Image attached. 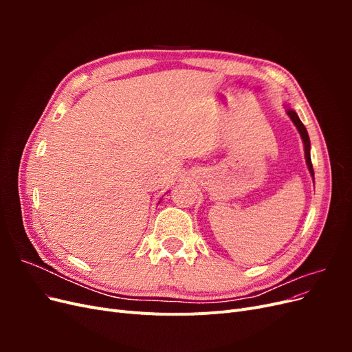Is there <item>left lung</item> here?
Masks as SVG:
<instances>
[{"instance_id":"left-lung-1","label":"left lung","mask_w":352,"mask_h":352,"mask_svg":"<svg viewBox=\"0 0 352 352\" xmlns=\"http://www.w3.org/2000/svg\"><path fill=\"white\" fill-rule=\"evenodd\" d=\"M287 116L291 117V120L294 122V124L296 126L298 132H300L302 141H304V151H305V160H307V166H308V170H310L311 176L314 177V170H313V164H311V157H310V138H308V133H307V129L305 126L302 124V122L300 120V117L296 116V113L294 110H287Z\"/></svg>"}]
</instances>
